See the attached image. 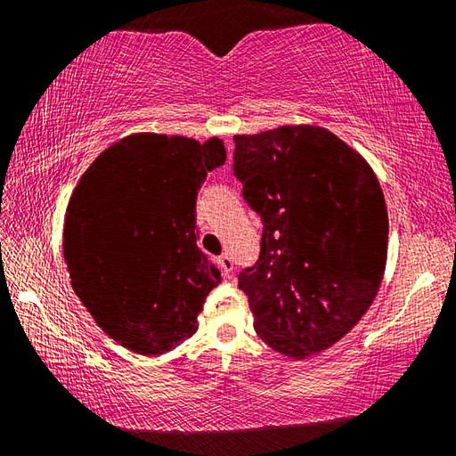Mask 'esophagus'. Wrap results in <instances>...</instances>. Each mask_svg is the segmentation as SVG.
Listing matches in <instances>:
<instances>
[{
  "mask_svg": "<svg viewBox=\"0 0 456 456\" xmlns=\"http://www.w3.org/2000/svg\"><path fill=\"white\" fill-rule=\"evenodd\" d=\"M217 264H219V267H221V272H223V275H231L233 273V259H231V256H221L219 259H217Z\"/></svg>",
  "mask_w": 456,
  "mask_h": 456,
  "instance_id": "obj_1",
  "label": "esophagus"
}]
</instances>
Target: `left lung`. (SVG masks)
I'll use <instances>...</instances> for the list:
<instances>
[{
  "mask_svg": "<svg viewBox=\"0 0 456 456\" xmlns=\"http://www.w3.org/2000/svg\"><path fill=\"white\" fill-rule=\"evenodd\" d=\"M233 171L264 221L259 259L239 273L253 328L275 352L307 358L372 305L388 253V211L372 167L330 130L235 134Z\"/></svg>",
  "mask_w": 456,
  "mask_h": 456,
  "instance_id": "left-lung-1",
  "label": "left lung"
}]
</instances>
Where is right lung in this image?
<instances>
[{"label": "right lung", "mask_w": 456, "mask_h": 456, "mask_svg": "<svg viewBox=\"0 0 456 456\" xmlns=\"http://www.w3.org/2000/svg\"><path fill=\"white\" fill-rule=\"evenodd\" d=\"M227 159L213 136L138 133L100 152L70 197L64 259L72 288L114 342L160 356L199 330L221 272L197 247V192Z\"/></svg>", "instance_id": "1"}]
</instances>
